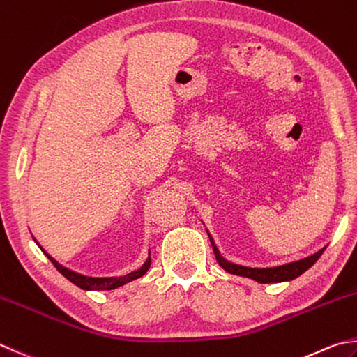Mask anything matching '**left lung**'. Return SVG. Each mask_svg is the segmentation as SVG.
Wrapping results in <instances>:
<instances>
[{"instance_id": "1", "label": "left lung", "mask_w": 357, "mask_h": 357, "mask_svg": "<svg viewBox=\"0 0 357 357\" xmlns=\"http://www.w3.org/2000/svg\"><path fill=\"white\" fill-rule=\"evenodd\" d=\"M208 236H210L211 241V245H213V250L214 255H216V259L219 262V266L224 268L225 272L231 273V275H239V277H244V278H250L253 281H257V283L261 284H268V283H284V281H292L295 278H298L301 273H305L309 267H312L315 264V261H317L321 253L325 252V248H320L319 252H315L311 257H306L303 259H298V261H292V262H286V264H281V266H273V267H247V266H241V264H234V262L225 259L222 257L218 245L214 244V241L211 238L210 231L206 230Z\"/></svg>"}]
</instances>
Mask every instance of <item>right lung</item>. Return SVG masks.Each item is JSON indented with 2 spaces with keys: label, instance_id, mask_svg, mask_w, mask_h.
Returning a JSON list of instances; mask_svg holds the SVG:
<instances>
[{
  "label": "right lung",
  "instance_id": "add662e5",
  "mask_svg": "<svg viewBox=\"0 0 357 357\" xmlns=\"http://www.w3.org/2000/svg\"><path fill=\"white\" fill-rule=\"evenodd\" d=\"M32 239L36 241V238H32ZM36 244L40 247V250H42L46 257H48V259L52 262L54 267H56L66 280H70L73 284H76L77 287L84 289V291H112V289L121 287L127 283H130V281H133V280L141 278L147 271H149V267H151V252H149V257L146 258L143 266L137 268V271L123 275V277H89V275L74 272V271H71V268L62 266L59 261L54 259L50 253H46L37 241H36Z\"/></svg>",
  "mask_w": 357,
  "mask_h": 357
}]
</instances>
